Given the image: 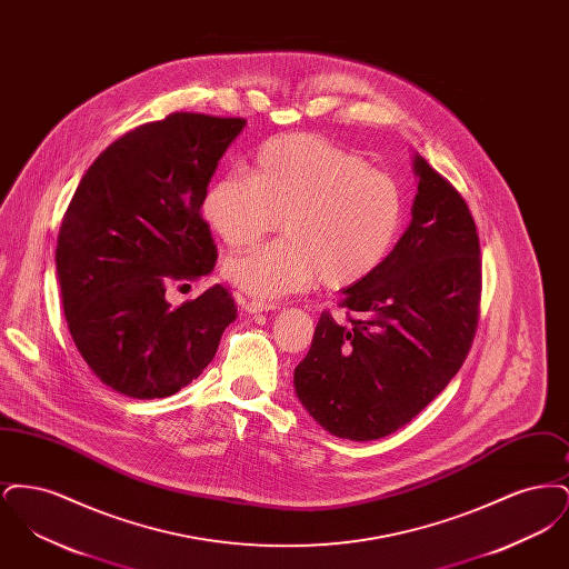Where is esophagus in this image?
Returning <instances> with one entry per match:
<instances>
[{
    "mask_svg": "<svg viewBox=\"0 0 569 569\" xmlns=\"http://www.w3.org/2000/svg\"><path fill=\"white\" fill-rule=\"evenodd\" d=\"M239 305L243 307L247 313H262V311H272L279 305L277 302H264V300H256V298L239 297Z\"/></svg>",
    "mask_w": 569,
    "mask_h": 569,
    "instance_id": "34e87169",
    "label": "esophagus"
}]
</instances>
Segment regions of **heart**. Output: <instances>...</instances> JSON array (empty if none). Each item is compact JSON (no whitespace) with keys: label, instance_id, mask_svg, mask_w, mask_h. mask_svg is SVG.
Wrapping results in <instances>:
<instances>
[{"label":"heart","instance_id":"b5f03b06","mask_svg":"<svg viewBox=\"0 0 569 569\" xmlns=\"http://www.w3.org/2000/svg\"><path fill=\"white\" fill-rule=\"evenodd\" d=\"M200 213L230 249L283 237L228 258L223 274L239 290L277 298L318 279L328 290L350 288L383 264L399 239L406 198L399 181L365 158L320 136L264 142L251 177L230 170L202 193Z\"/></svg>","mask_w":569,"mask_h":569}]
</instances>
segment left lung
Listing matches in <instances>:
<instances>
[{
    "mask_svg": "<svg viewBox=\"0 0 569 569\" xmlns=\"http://www.w3.org/2000/svg\"><path fill=\"white\" fill-rule=\"evenodd\" d=\"M411 221L383 264L343 290L348 322L320 316L295 369L328 433L371 441L411 422L459 373L480 313V241L467 202L422 156Z\"/></svg>",
    "mask_w": 569,
    "mask_h": 569,
    "instance_id": "1",
    "label": "left lung"
}]
</instances>
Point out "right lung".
<instances>
[{
  "label": "right lung",
  "mask_w": 569,
  "mask_h": 569,
  "mask_svg": "<svg viewBox=\"0 0 569 569\" xmlns=\"http://www.w3.org/2000/svg\"><path fill=\"white\" fill-rule=\"evenodd\" d=\"M244 119L172 112L89 166L61 221L54 264L70 335L119 395L163 399L213 360L237 305L223 286L172 309L170 281L213 271L200 200Z\"/></svg>",
  "instance_id": "obj_1"
}]
</instances>
